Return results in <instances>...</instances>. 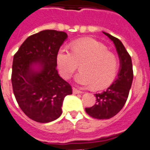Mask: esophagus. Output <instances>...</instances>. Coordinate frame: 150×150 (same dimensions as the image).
<instances>
[{
  "label": "esophagus",
  "instance_id": "esophagus-1",
  "mask_svg": "<svg viewBox=\"0 0 150 150\" xmlns=\"http://www.w3.org/2000/svg\"><path fill=\"white\" fill-rule=\"evenodd\" d=\"M72 92L74 94H82V91L80 90H78L77 88H72Z\"/></svg>",
  "mask_w": 150,
  "mask_h": 150
}]
</instances>
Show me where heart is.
I'll list each match as a JSON object with an SVG mask.
<instances>
[{"label":"heart","instance_id":"1","mask_svg":"<svg viewBox=\"0 0 150 150\" xmlns=\"http://www.w3.org/2000/svg\"><path fill=\"white\" fill-rule=\"evenodd\" d=\"M56 63L64 79L71 78L81 63V71L76 74L75 81L81 86L101 88L114 81L117 73V58L108 51L106 46L93 39L76 40L71 46L60 48Z\"/></svg>","mask_w":150,"mask_h":150}]
</instances>
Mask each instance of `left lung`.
<instances>
[{"mask_svg":"<svg viewBox=\"0 0 150 150\" xmlns=\"http://www.w3.org/2000/svg\"><path fill=\"white\" fill-rule=\"evenodd\" d=\"M103 33L115 45L120 65L117 78L113 84L106 91L94 94L96 103L94 106L85 108L89 116L99 120L110 119L120 112L127 100L133 79L131 57L121 41L108 33Z\"/></svg>","mask_w":150,"mask_h":150,"instance_id":"left-lung-1","label":"left lung"}]
</instances>
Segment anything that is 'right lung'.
<instances>
[{
  "label": "right lung",
  "mask_w": 150,
  "mask_h": 150,
  "mask_svg": "<svg viewBox=\"0 0 150 150\" xmlns=\"http://www.w3.org/2000/svg\"><path fill=\"white\" fill-rule=\"evenodd\" d=\"M68 35L46 30L29 36L13 56L11 82L19 106L28 117L49 123L61 116L71 85L58 74L56 55Z\"/></svg>",
  "instance_id": "obj_1"
}]
</instances>
